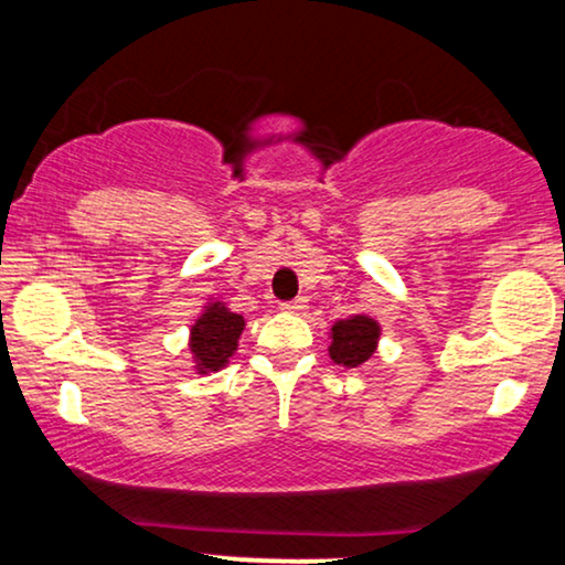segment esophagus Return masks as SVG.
<instances>
[{
    "label": "esophagus",
    "mask_w": 565,
    "mask_h": 565,
    "mask_svg": "<svg viewBox=\"0 0 565 565\" xmlns=\"http://www.w3.org/2000/svg\"><path fill=\"white\" fill-rule=\"evenodd\" d=\"M306 306H308V300H306V298L285 300V303H280V308H282L285 313H300V311H306Z\"/></svg>",
    "instance_id": "esophagus-1"
}]
</instances>
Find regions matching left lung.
<instances>
[{
    "instance_id": "left-lung-1",
    "label": "left lung",
    "mask_w": 565,
    "mask_h": 565,
    "mask_svg": "<svg viewBox=\"0 0 565 565\" xmlns=\"http://www.w3.org/2000/svg\"><path fill=\"white\" fill-rule=\"evenodd\" d=\"M329 358L337 365L360 367L362 362L373 358L377 350V339H381V323L370 319L365 313L350 316V319L337 321L329 331Z\"/></svg>"
}]
</instances>
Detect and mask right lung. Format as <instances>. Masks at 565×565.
<instances>
[{"mask_svg":"<svg viewBox=\"0 0 565 565\" xmlns=\"http://www.w3.org/2000/svg\"><path fill=\"white\" fill-rule=\"evenodd\" d=\"M244 327L246 321L242 313H234L221 300H207L203 313L190 329V352L200 375L226 367V362L234 358Z\"/></svg>","mask_w":565,"mask_h":565,"instance_id":"1","label":"right lung"}]
</instances>
